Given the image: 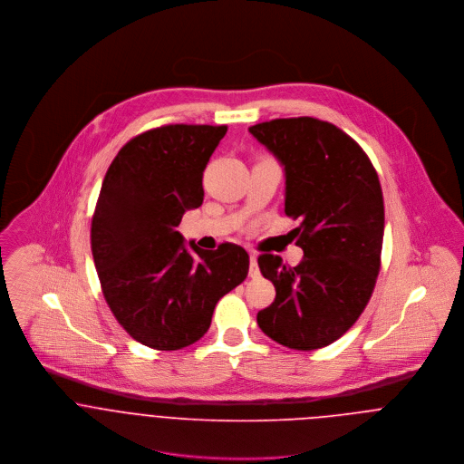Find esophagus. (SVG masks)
<instances>
[{"label":"esophagus","mask_w":464,"mask_h":464,"mask_svg":"<svg viewBox=\"0 0 464 464\" xmlns=\"http://www.w3.org/2000/svg\"><path fill=\"white\" fill-rule=\"evenodd\" d=\"M259 275H261V271H259V266H257V254L250 252V276L257 278Z\"/></svg>","instance_id":"34e87169"}]
</instances>
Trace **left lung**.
Wrapping results in <instances>:
<instances>
[{"instance_id": "1", "label": "left lung", "mask_w": 464, "mask_h": 464, "mask_svg": "<svg viewBox=\"0 0 464 464\" xmlns=\"http://www.w3.org/2000/svg\"><path fill=\"white\" fill-rule=\"evenodd\" d=\"M250 133L285 177V214L300 218L302 263L263 254L276 291L257 324L273 341L314 350L339 339L364 311L381 269L384 199L373 164L343 130L314 118L259 123Z\"/></svg>"}]
</instances>
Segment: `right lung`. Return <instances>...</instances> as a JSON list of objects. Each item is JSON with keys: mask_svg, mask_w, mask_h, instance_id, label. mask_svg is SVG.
I'll use <instances>...</instances> for the list:
<instances>
[{"mask_svg": "<svg viewBox=\"0 0 464 464\" xmlns=\"http://www.w3.org/2000/svg\"><path fill=\"white\" fill-rule=\"evenodd\" d=\"M227 127L166 125L129 140L102 184L91 248L103 296L135 341L180 350L208 331L221 296L250 257L223 243L201 250L177 230L203 201L201 177Z\"/></svg>", "mask_w": 464, "mask_h": 464, "instance_id": "1", "label": "right lung"}]
</instances>
